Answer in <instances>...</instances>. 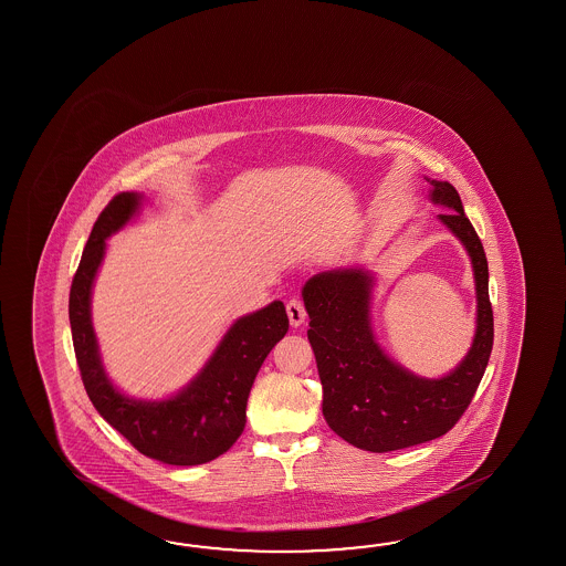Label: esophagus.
Returning <instances> with one entry per match:
<instances>
[{
    "instance_id": "esophagus-1",
    "label": "esophagus",
    "mask_w": 566,
    "mask_h": 566,
    "mask_svg": "<svg viewBox=\"0 0 566 566\" xmlns=\"http://www.w3.org/2000/svg\"><path fill=\"white\" fill-rule=\"evenodd\" d=\"M287 315L291 325H295V327H297V325L303 324V322H305V317H307V312H305V305H303V301L297 300V297L289 300Z\"/></svg>"
}]
</instances>
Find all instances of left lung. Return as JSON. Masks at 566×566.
Instances as JSON below:
<instances>
[{"instance_id": "obj_1", "label": "left lung", "mask_w": 566, "mask_h": 566, "mask_svg": "<svg viewBox=\"0 0 566 566\" xmlns=\"http://www.w3.org/2000/svg\"><path fill=\"white\" fill-rule=\"evenodd\" d=\"M439 214L465 244L478 289V329L465 360L437 380L419 378L386 358L370 327L373 279L361 269L319 273L303 287L307 337L324 388V417L349 446L388 453L433 441L455 427L480 386L493 346L488 259L478 232L449 181L431 180Z\"/></svg>"}]
</instances>
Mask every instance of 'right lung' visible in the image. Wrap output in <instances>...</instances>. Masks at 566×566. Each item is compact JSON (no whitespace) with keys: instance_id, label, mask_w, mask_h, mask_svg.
<instances>
[{"instance_id":"obj_1","label":"right lung","mask_w":566,"mask_h":566,"mask_svg":"<svg viewBox=\"0 0 566 566\" xmlns=\"http://www.w3.org/2000/svg\"><path fill=\"white\" fill-rule=\"evenodd\" d=\"M139 202V193L113 196L86 241L69 300L76 364L98 415L139 453L168 465H200L227 453L241 437L254 376L266 354L287 334V312L281 301H273L265 310L241 317L178 397L159 402L123 397L108 382L98 358L91 287L105 254V239L129 222Z\"/></svg>"}]
</instances>
